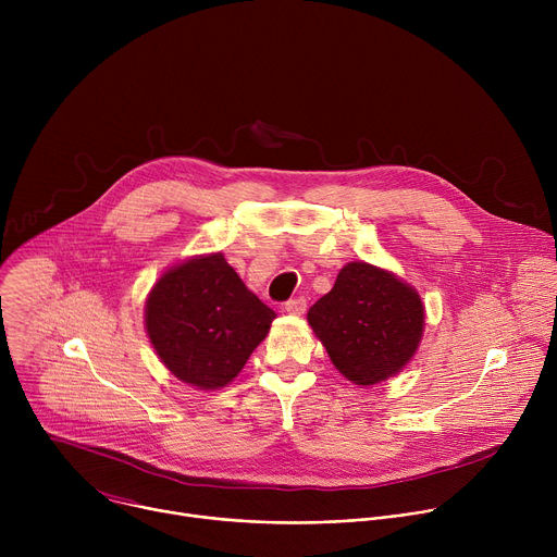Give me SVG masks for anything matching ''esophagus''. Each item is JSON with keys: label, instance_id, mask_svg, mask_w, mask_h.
<instances>
[{"label": "esophagus", "instance_id": "esophagus-1", "mask_svg": "<svg viewBox=\"0 0 557 557\" xmlns=\"http://www.w3.org/2000/svg\"><path fill=\"white\" fill-rule=\"evenodd\" d=\"M284 308H286V312H290V314H301V312L306 310V299H304V297H293V299H288V301L284 304Z\"/></svg>", "mask_w": 557, "mask_h": 557}]
</instances>
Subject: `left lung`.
<instances>
[{
	"label": "left lung",
	"instance_id": "8db88e82",
	"mask_svg": "<svg viewBox=\"0 0 557 557\" xmlns=\"http://www.w3.org/2000/svg\"><path fill=\"white\" fill-rule=\"evenodd\" d=\"M419 293L366 262L346 264L333 290L308 310L335 368L357 385H374L399 372L423 335Z\"/></svg>",
	"mask_w": 557,
	"mask_h": 557
}]
</instances>
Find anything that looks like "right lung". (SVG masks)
Returning a JSON list of instances; mask_svg holds the SVG:
<instances>
[{"label": "right lung", "instance_id": "obj_1", "mask_svg": "<svg viewBox=\"0 0 557 557\" xmlns=\"http://www.w3.org/2000/svg\"><path fill=\"white\" fill-rule=\"evenodd\" d=\"M275 312L222 253L174 267L151 288L145 326L161 361L185 383L215 389L233 381L267 337Z\"/></svg>", "mask_w": 557, "mask_h": 557}]
</instances>
